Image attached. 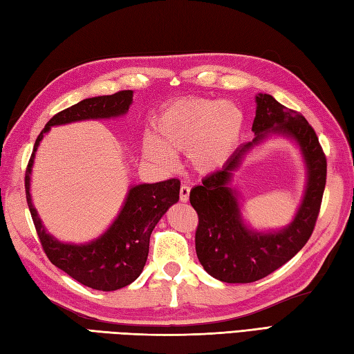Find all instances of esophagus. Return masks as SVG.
<instances>
[{
	"mask_svg": "<svg viewBox=\"0 0 354 354\" xmlns=\"http://www.w3.org/2000/svg\"><path fill=\"white\" fill-rule=\"evenodd\" d=\"M189 192H191L189 186H186V185L180 186V200H182L183 203H186V201L189 200Z\"/></svg>",
	"mask_w": 354,
	"mask_h": 354,
	"instance_id": "obj_1",
	"label": "esophagus"
}]
</instances>
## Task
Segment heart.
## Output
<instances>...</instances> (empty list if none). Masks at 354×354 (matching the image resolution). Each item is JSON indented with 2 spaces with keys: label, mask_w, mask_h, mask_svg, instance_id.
Here are the masks:
<instances>
[{
  "label": "heart",
  "mask_w": 354,
  "mask_h": 354,
  "mask_svg": "<svg viewBox=\"0 0 354 354\" xmlns=\"http://www.w3.org/2000/svg\"><path fill=\"white\" fill-rule=\"evenodd\" d=\"M243 113L230 102L182 97L154 120L153 137L143 140V154L162 167L174 165V154H187L192 168L209 174L232 156L243 133Z\"/></svg>",
  "instance_id": "1"
}]
</instances>
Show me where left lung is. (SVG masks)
Masks as SVG:
<instances>
[{
	"instance_id": "8db88e82",
	"label": "left lung",
	"mask_w": 354,
	"mask_h": 354,
	"mask_svg": "<svg viewBox=\"0 0 354 354\" xmlns=\"http://www.w3.org/2000/svg\"><path fill=\"white\" fill-rule=\"evenodd\" d=\"M273 131L297 139L308 162L309 183L305 201L290 227L277 234H257L242 225L228 183L242 156ZM252 131L257 134L255 139L238 148L225 168L205 177L189 194L198 215V261L209 275L223 283H254L290 261L313 234L326 189L327 157L313 127L301 113L281 105L270 95H258Z\"/></svg>"
}]
</instances>
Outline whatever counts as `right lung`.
Wrapping results in <instances>:
<instances>
[{
	"label": "right lung",
	"mask_w": 354,
	"mask_h": 354,
	"mask_svg": "<svg viewBox=\"0 0 354 354\" xmlns=\"http://www.w3.org/2000/svg\"><path fill=\"white\" fill-rule=\"evenodd\" d=\"M133 100L131 90H122L110 96L84 99L66 110L56 113L35 142L33 153L26 169V198L32 220L50 263L55 264L77 283L96 290L111 292L131 284L143 270L149 252L153 229L178 201L180 180L169 178L160 183L137 185L131 187L116 221L96 241L82 246L64 244L50 236L36 214L30 198V169L35 151L50 127L85 119H105L128 111Z\"/></svg>",
	"instance_id": "obj_1"
}]
</instances>
